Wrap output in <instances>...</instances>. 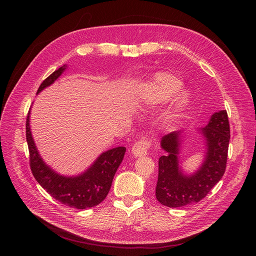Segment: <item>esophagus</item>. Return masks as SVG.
Returning <instances> with one entry per match:
<instances>
[{
	"label": "esophagus",
	"mask_w": 256,
	"mask_h": 256,
	"mask_svg": "<svg viewBox=\"0 0 256 256\" xmlns=\"http://www.w3.org/2000/svg\"><path fill=\"white\" fill-rule=\"evenodd\" d=\"M151 140L142 138L134 142L132 148V153L134 157H140L148 154V150L151 148Z\"/></svg>",
	"instance_id": "esophagus-1"
}]
</instances>
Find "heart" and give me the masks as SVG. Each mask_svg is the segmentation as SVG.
<instances>
[{
  "mask_svg": "<svg viewBox=\"0 0 256 256\" xmlns=\"http://www.w3.org/2000/svg\"><path fill=\"white\" fill-rule=\"evenodd\" d=\"M170 96H173L171 104L162 114V120L165 124H171L184 112L190 98L186 91L180 89V81L175 76L158 72L144 85L142 99L144 105L154 106L165 102Z\"/></svg>",
  "mask_w": 256,
  "mask_h": 256,
  "instance_id": "b5f03b06",
  "label": "heart"
}]
</instances>
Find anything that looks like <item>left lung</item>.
I'll use <instances>...</instances> for the list:
<instances>
[{
    "label": "left lung",
    "instance_id": "1",
    "mask_svg": "<svg viewBox=\"0 0 256 256\" xmlns=\"http://www.w3.org/2000/svg\"><path fill=\"white\" fill-rule=\"evenodd\" d=\"M200 132L206 140V153L200 169L190 175L182 173L179 166L181 132L162 136L161 148L165 155L159 158L156 198L163 206L179 208L198 202L223 177L230 140L227 112H214Z\"/></svg>",
    "mask_w": 256,
    "mask_h": 256
}]
</instances>
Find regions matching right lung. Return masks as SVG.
<instances>
[{
  "label": "right lung",
  "mask_w": 256,
  "mask_h": 256,
  "mask_svg": "<svg viewBox=\"0 0 256 256\" xmlns=\"http://www.w3.org/2000/svg\"><path fill=\"white\" fill-rule=\"evenodd\" d=\"M66 70L60 66L50 75L40 86L38 94L52 85ZM29 114L26 120V140L29 149L30 169L36 181L60 202L85 210L99 204L110 190L114 177L126 154L124 147H116L102 153L85 172L66 177L58 174L48 167L40 157L33 140Z\"/></svg>",
  "instance_id": "obj_1"
}]
</instances>
